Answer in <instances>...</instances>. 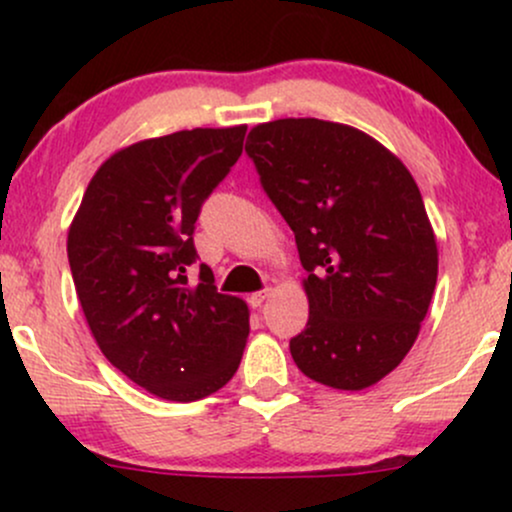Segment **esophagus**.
<instances>
[{"label": "esophagus", "mask_w": 512, "mask_h": 512, "mask_svg": "<svg viewBox=\"0 0 512 512\" xmlns=\"http://www.w3.org/2000/svg\"><path fill=\"white\" fill-rule=\"evenodd\" d=\"M269 293H272V289H262V291L252 293V296H250V305H252V308H260V305L269 298Z\"/></svg>", "instance_id": "obj_1"}]
</instances>
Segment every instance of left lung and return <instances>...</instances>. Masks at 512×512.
<instances>
[{
  "instance_id": "left-lung-1",
  "label": "left lung",
  "mask_w": 512,
  "mask_h": 512,
  "mask_svg": "<svg viewBox=\"0 0 512 512\" xmlns=\"http://www.w3.org/2000/svg\"><path fill=\"white\" fill-rule=\"evenodd\" d=\"M245 151L308 272L310 317L289 344L293 361L337 390L375 385L409 354L436 289L419 187L366 132L315 117L252 127Z\"/></svg>"
}]
</instances>
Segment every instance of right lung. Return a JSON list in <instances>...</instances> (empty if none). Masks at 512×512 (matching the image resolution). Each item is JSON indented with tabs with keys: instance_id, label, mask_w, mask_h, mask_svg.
<instances>
[{
	"instance_id": "1",
	"label": "right lung",
	"mask_w": 512,
	"mask_h": 512,
	"mask_svg": "<svg viewBox=\"0 0 512 512\" xmlns=\"http://www.w3.org/2000/svg\"><path fill=\"white\" fill-rule=\"evenodd\" d=\"M245 125L197 127L115 151L88 182L67 236L76 296L103 356L151 395L195 402L233 378L245 301L219 293L192 233L243 154Z\"/></svg>"
}]
</instances>
